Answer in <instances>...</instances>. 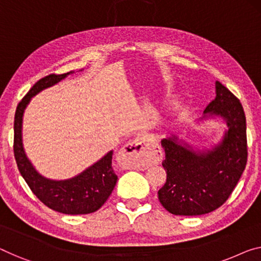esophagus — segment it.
<instances>
[{
  "mask_svg": "<svg viewBox=\"0 0 261 261\" xmlns=\"http://www.w3.org/2000/svg\"><path fill=\"white\" fill-rule=\"evenodd\" d=\"M122 154L131 168L142 169L162 158V150L151 136H141L123 147Z\"/></svg>",
  "mask_w": 261,
  "mask_h": 261,
  "instance_id": "esophagus-1",
  "label": "esophagus"
}]
</instances>
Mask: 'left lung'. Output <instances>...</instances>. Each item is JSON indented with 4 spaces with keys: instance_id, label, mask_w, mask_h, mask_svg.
<instances>
[{
    "instance_id": "1",
    "label": "left lung",
    "mask_w": 261,
    "mask_h": 261,
    "mask_svg": "<svg viewBox=\"0 0 261 261\" xmlns=\"http://www.w3.org/2000/svg\"><path fill=\"white\" fill-rule=\"evenodd\" d=\"M216 98L204 117H221L227 130L211 150L196 151L176 136L162 141L163 166L168 178L158 191L161 204L176 216H200L220 207L228 199L247 163L246 117L242 103L220 82Z\"/></svg>"
}]
</instances>
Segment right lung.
I'll return each mask as SVG.
<instances>
[{
    "label": "right lung",
    "mask_w": 261,
    "mask_h": 261,
    "mask_svg": "<svg viewBox=\"0 0 261 261\" xmlns=\"http://www.w3.org/2000/svg\"><path fill=\"white\" fill-rule=\"evenodd\" d=\"M63 75L45 76L34 84L18 103L14 120V154L19 173L33 193L45 206L64 215H88L97 211L108 200L117 182L112 168V151L84 170L79 176L67 180H51L41 176L25 155L22 144V118L31 97L65 79Z\"/></svg>",
    "instance_id": "1"
}]
</instances>
